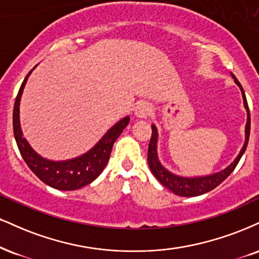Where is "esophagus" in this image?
<instances>
[{
    "label": "esophagus",
    "mask_w": 259,
    "mask_h": 259,
    "mask_svg": "<svg viewBox=\"0 0 259 259\" xmlns=\"http://www.w3.org/2000/svg\"><path fill=\"white\" fill-rule=\"evenodd\" d=\"M151 113V105L146 101H141L136 105L135 114L139 118H147Z\"/></svg>",
    "instance_id": "34e87169"
}]
</instances>
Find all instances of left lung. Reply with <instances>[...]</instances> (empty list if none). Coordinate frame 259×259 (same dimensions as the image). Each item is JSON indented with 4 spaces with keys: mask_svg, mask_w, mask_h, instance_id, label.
<instances>
[{
    "mask_svg": "<svg viewBox=\"0 0 259 259\" xmlns=\"http://www.w3.org/2000/svg\"><path fill=\"white\" fill-rule=\"evenodd\" d=\"M233 78L235 79V83L238 84L242 92V98H244V105L247 110V123H246V140L244 143V147L241 148L240 153L236 159L229 165L227 169H224L221 172L213 174V175L205 176V177H194V179H187V177H181L176 176L174 174H171L170 171H167L164 166H161V164L158 160L157 155V138L158 133L154 125H152V136L151 141H149L148 146V154H147V160L149 169H151L152 174H153L155 179H157L164 187H166L167 189H170L174 194L180 195V197H197V195H201L204 193H207L212 189L216 188L217 186H220L224 180L228 177L230 174L234 171V169L238 165L239 160L241 159L242 154L245 153L246 147H247L248 138H250V130H251V117H250V108H248L247 100H246L244 89H242L241 84L239 83V80L235 78L234 74H232Z\"/></svg>",
    "mask_w": 259,
    "mask_h": 259,
    "instance_id": "obj_1",
    "label": "left lung"
}]
</instances>
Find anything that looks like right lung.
Masks as SVG:
<instances>
[{
	"instance_id": "1",
	"label": "right lung",
	"mask_w": 259,
	"mask_h": 259,
	"mask_svg": "<svg viewBox=\"0 0 259 259\" xmlns=\"http://www.w3.org/2000/svg\"><path fill=\"white\" fill-rule=\"evenodd\" d=\"M31 72H32V70L27 73L23 84H21L13 108V133L21 157L27 164V166L30 167V170L46 185L59 189V191H74V189L82 188V187L92 183L102 172L108 159H110L114 141L119 138L121 132L129 124L130 118L125 117L118 121L116 125L112 126L105 134L104 138L100 140L98 145L92 151H89L82 157L67 161L47 160L45 158L39 157L30 147L26 140L23 138V133L20 129V98Z\"/></svg>"
}]
</instances>
